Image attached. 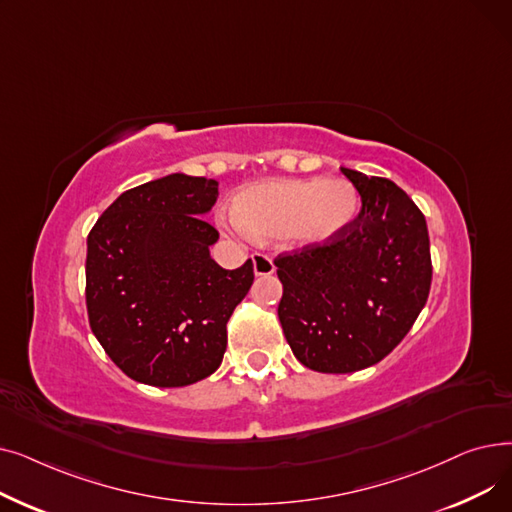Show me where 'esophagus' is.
<instances>
[{
	"label": "esophagus",
	"instance_id": "obj_1",
	"mask_svg": "<svg viewBox=\"0 0 512 512\" xmlns=\"http://www.w3.org/2000/svg\"><path fill=\"white\" fill-rule=\"evenodd\" d=\"M253 272L255 276H272L276 272L274 261L265 253H253Z\"/></svg>",
	"mask_w": 512,
	"mask_h": 512
}]
</instances>
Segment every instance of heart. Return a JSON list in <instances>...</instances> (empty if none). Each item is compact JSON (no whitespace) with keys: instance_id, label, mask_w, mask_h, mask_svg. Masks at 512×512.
Returning <instances> with one entry per match:
<instances>
[{"instance_id":"1","label":"heart","mask_w":512,"mask_h":512,"mask_svg":"<svg viewBox=\"0 0 512 512\" xmlns=\"http://www.w3.org/2000/svg\"><path fill=\"white\" fill-rule=\"evenodd\" d=\"M359 193L348 180H272L242 191L226 222L253 238H284L297 247L332 240L359 213Z\"/></svg>"}]
</instances>
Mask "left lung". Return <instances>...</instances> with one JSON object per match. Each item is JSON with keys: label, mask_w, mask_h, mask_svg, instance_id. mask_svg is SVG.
Segmentation results:
<instances>
[{"label": "left lung", "mask_w": 512, "mask_h": 512, "mask_svg": "<svg viewBox=\"0 0 512 512\" xmlns=\"http://www.w3.org/2000/svg\"><path fill=\"white\" fill-rule=\"evenodd\" d=\"M340 170L361 195L357 218L324 245L274 261L284 336L294 357L321 373L380 363L413 328L432 286L419 207L388 178Z\"/></svg>", "instance_id": "left-lung-1"}]
</instances>
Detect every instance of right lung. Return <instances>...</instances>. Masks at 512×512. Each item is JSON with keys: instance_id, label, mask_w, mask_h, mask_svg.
<instances>
[{"instance_id": "add662e5", "label": "right lung", "mask_w": 512, "mask_h": 512, "mask_svg": "<svg viewBox=\"0 0 512 512\" xmlns=\"http://www.w3.org/2000/svg\"><path fill=\"white\" fill-rule=\"evenodd\" d=\"M218 182L170 174L134 186L87 238L89 324L128 378L157 388L195 384L220 367L226 324L253 284V261L224 270L205 222Z\"/></svg>"}]
</instances>
